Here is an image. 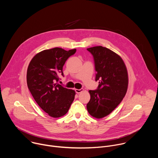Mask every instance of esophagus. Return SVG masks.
Wrapping results in <instances>:
<instances>
[{"label": "esophagus", "mask_w": 158, "mask_h": 158, "mask_svg": "<svg viewBox=\"0 0 158 158\" xmlns=\"http://www.w3.org/2000/svg\"><path fill=\"white\" fill-rule=\"evenodd\" d=\"M83 91H84V89H75V91H76V93H77V94H79V93H80L82 92Z\"/></svg>", "instance_id": "1"}]
</instances>
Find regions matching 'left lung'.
I'll list each match as a JSON object with an SVG mask.
<instances>
[{"mask_svg": "<svg viewBox=\"0 0 158 158\" xmlns=\"http://www.w3.org/2000/svg\"><path fill=\"white\" fill-rule=\"evenodd\" d=\"M87 50L93 56L96 81L99 83L97 89L89 91L91 99L87 109L92 116L102 118L114 110L125 96L127 71L121 57L111 50L101 46Z\"/></svg>", "mask_w": 158, "mask_h": 158, "instance_id": "obj_1", "label": "left lung"}]
</instances>
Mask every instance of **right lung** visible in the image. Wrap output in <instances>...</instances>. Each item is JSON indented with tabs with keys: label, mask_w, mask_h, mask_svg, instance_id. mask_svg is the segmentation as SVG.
Masks as SVG:
<instances>
[{
	"label": "right lung",
	"mask_w": 158,
	"mask_h": 158,
	"mask_svg": "<svg viewBox=\"0 0 158 158\" xmlns=\"http://www.w3.org/2000/svg\"><path fill=\"white\" fill-rule=\"evenodd\" d=\"M76 49L68 51L59 48L44 50L31 60L27 72L29 91L40 107L52 118L65 115L73 103L76 93L58 83L64 76L62 67Z\"/></svg>",
	"instance_id": "1"
}]
</instances>
